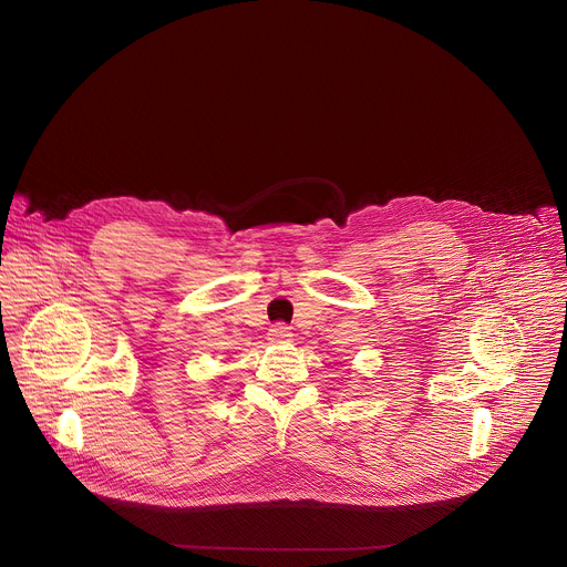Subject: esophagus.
<instances>
[{
	"instance_id": "obj_1",
	"label": "esophagus",
	"mask_w": 567,
	"mask_h": 567,
	"mask_svg": "<svg viewBox=\"0 0 567 567\" xmlns=\"http://www.w3.org/2000/svg\"><path fill=\"white\" fill-rule=\"evenodd\" d=\"M291 338H293V333H291V329L287 324H274L269 329V333H267V340L271 341V343H287Z\"/></svg>"
}]
</instances>
